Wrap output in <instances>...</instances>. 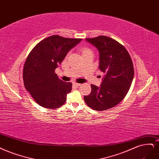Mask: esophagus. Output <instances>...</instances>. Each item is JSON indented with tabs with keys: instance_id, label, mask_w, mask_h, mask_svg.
<instances>
[{
	"instance_id": "esophagus-1",
	"label": "esophagus",
	"mask_w": 159,
	"mask_h": 159,
	"mask_svg": "<svg viewBox=\"0 0 159 159\" xmlns=\"http://www.w3.org/2000/svg\"><path fill=\"white\" fill-rule=\"evenodd\" d=\"M73 85L74 86H75V87H79V86H80L81 85V84H78V83H74L73 84Z\"/></svg>"
}]
</instances>
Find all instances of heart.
<instances>
[{"label": "heart", "instance_id": "1", "mask_svg": "<svg viewBox=\"0 0 159 159\" xmlns=\"http://www.w3.org/2000/svg\"><path fill=\"white\" fill-rule=\"evenodd\" d=\"M81 51L82 52V54H83V55H84V54H86L91 53V52L93 53L92 51L91 50L90 48H87V47H82V48H81Z\"/></svg>", "mask_w": 159, "mask_h": 159}]
</instances>
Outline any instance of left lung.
<instances>
[{
	"label": "left lung",
	"mask_w": 159,
	"mask_h": 159,
	"mask_svg": "<svg viewBox=\"0 0 159 159\" xmlns=\"http://www.w3.org/2000/svg\"><path fill=\"white\" fill-rule=\"evenodd\" d=\"M85 40L97 48L98 68L105 75L99 87L91 85V93L84 96V101L95 111H105L117 105L128 93L134 75L133 62L125 47L112 38L101 35Z\"/></svg>",
	"instance_id": "left-lung-1"
}]
</instances>
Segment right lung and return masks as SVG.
I'll list each match as a JSON object with an SVG mask.
<instances>
[{
    "label": "right lung",
    "instance_id": "obj_1",
    "mask_svg": "<svg viewBox=\"0 0 159 159\" xmlns=\"http://www.w3.org/2000/svg\"><path fill=\"white\" fill-rule=\"evenodd\" d=\"M81 40L54 35L32 49L24 64L23 80L26 90L38 105L53 109L65 103L72 84L60 80L54 70Z\"/></svg>",
    "mask_w": 159,
    "mask_h": 159
}]
</instances>
